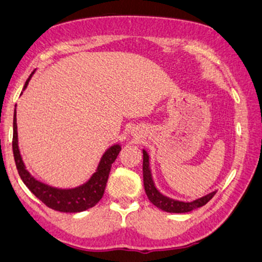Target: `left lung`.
Listing matches in <instances>:
<instances>
[{
    "mask_svg": "<svg viewBox=\"0 0 262 262\" xmlns=\"http://www.w3.org/2000/svg\"><path fill=\"white\" fill-rule=\"evenodd\" d=\"M143 150V183H144V190H146L148 199L153 203L157 208L163 210L166 212H176V214H181V212H189L192 210L198 209L200 206L205 205L210 199L216 194L217 190H212V192L208 193L206 195L200 196V198L192 200V202H182V200L170 198L160 192L157 188L156 183H154L153 175H151L150 170V157L146 149Z\"/></svg>",
    "mask_w": 262,
    "mask_h": 262,
    "instance_id": "left-lung-1",
    "label": "left lung"
}]
</instances>
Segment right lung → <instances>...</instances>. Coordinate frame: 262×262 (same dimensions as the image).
<instances>
[{
	"instance_id": "right-lung-1",
	"label": "right lung",
	"mask_w": 262,
	"mask_h": 262,
	"mask_svg": "<svg viewBox=\"0 0 262 262\" xmlns=\"http://www.w3.org/2000/svg\"><path fill=\"white\" fill-rule=\"evenodd\" d=\"M34 74V73H32ZM32 74L29 76L24 85V90L29 85ZM23 90V91H24ZM23 95V92H21ZM17 106V105H15ZM18 126H17V111L14 109L13 118V154H14L15 165H17L19 176L24 185L41 200L48 208L62 212H81L95 206L104 194V189L111 172L112 164L114 163L118 154L120 153L121 146L119 143L113 144L104 151L96 172L82 185L74 188H57L47 183L41 182L29 172L24 161H23L18 143Z\"/></svg>"
}]
</instances>
